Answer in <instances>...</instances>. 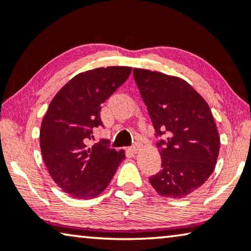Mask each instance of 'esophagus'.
<instances>
[{
  "mask_svg": "<svg viewBox=\"0 0 251 251\" xmlns=\"http://www.w3.org/2000/svg\"><path fill=\"white\" fill-rule=\"evenodd\" d=\"M139 149H140V144H137V143H135V144H134V146H132V147L129 148L130 152H132V153H136L137 151H139Z\"/></svg>",
  "mask_w": 251,
  "mask_h": 251,
  "instance_id": "esophagus-1",
  "label": "esophagus"
}]
</instances>
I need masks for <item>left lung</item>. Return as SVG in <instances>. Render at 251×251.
<instances>
[{"label": "left lung", "mask_w": 251, "mask_h": 251, "mask_svg": "<svg viewBox=\"0 0 251 251\" xmlns=\"http://www.w3.org/2000/svg\"><path fill=\"white\" fill-rule=\"evenodd\" d=\"M133 76L149 111L161 157V169L149 177L162 197L184 198L214 172L220 135L209 105L184 79L135 68Z\"/></svg>", "instance_id": "left-lung-1"}]
</instances>
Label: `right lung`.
<instances>
[{"mask_svg":"<svg viewBox=\"0 0 251 251\" xmlns=\"http://www.w3.org/2000/svg\"><path fill=\"white\" fill-rule=\"evenodd\" d=\"M130 67H107L80 73L56 93L42 121L40 144L49 174L62 191L91 199L107 188L125 151L107 140L89 147L95 127L103 126L101 105L126 82Z\"/></svg>","mask_w":251,"mask_h":251,"instance_id":"1","label":"right lung"}]
</instances>
